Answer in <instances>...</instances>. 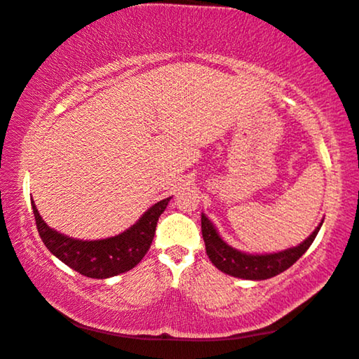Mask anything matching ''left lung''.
I'll use <instances>...</instances> for the list:
<instances>
[{
	"mask_svg": "<svg viewBox=\"0 0 359 359\" xmlns=\"http://www.w3.org/2000/svg\"><path fill=\"white\" fill-rule=\"evenodd\" d=\"M323 221L320 222L318 227L312 231V235L304 240L297 248L282 250L278 254H265V255H252L236 250L229 246L221 236H219L215 225L205 215H202V235L206 246V254L217 269L222 273L233 276V278L249 279V280H263L274 278L285 269L290 268L301 255H303L311 244L316 240L320 227Z\"/></svg>",
	"mask_w": 359,
	"mask_h": 359,
	"instance_id": "8db88e82",
	"label": "left lung"
}]
</instances>
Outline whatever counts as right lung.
<instances>
[{
	"label": "right lung",
	"mask_w": 359,
	"mask_h": 359,
	"mask_svg": "<svg viewBox=\"0 0 359 359\" xmlns=\"http://www.w3.org/2000/svg\"><path fill=\"white\" fill-rule=\"evenodd\" d=\"M170 198L151 206L130 229L123 231L121 235L105 238V240L83 241L74 240L60 231L50 229L42 221L36 205L33 206L37 231L46 248L55 257L66 263L69 268L93 279H107L111 276L129 271L142 262L144 254L148 252L156 233V225L159 216L167 208Z\"/></svg>",
	"instance_id": "add662e5"
}]
</instances>
